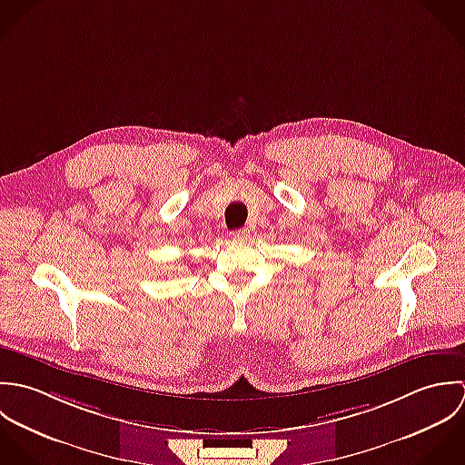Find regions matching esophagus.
<instances>
[{
    "label": "esophagus",
    "mask_w": 465,
    "mask_h": 465,
    "mask_svg": "<svg viewBox=\"0 0 465 465\" xmlns=\"http://www.w3.org/2000/svg\"><path fill=\"white\" fill-rule=\"evenodd\" d=\"M232 237H233L235 241H246V239L250 237V230H248V228H239V230L232 232Z\"/></svg>",
    "instance_id": "34e87169"
}]
</instances>
